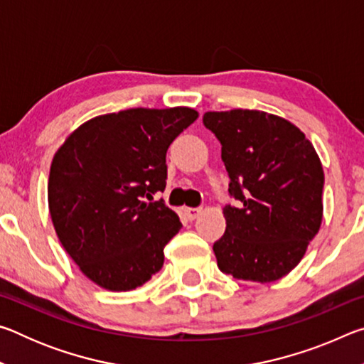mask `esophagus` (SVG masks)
I'll use <instances>...</instances> for the list:
<instances>
[{"instance_id": "obj_1", "label": "esophagus", "mask_w": 364, "mask_h": 364, "mask_svg": "<svg viewBox=\"0 0 364 364\" xmlns=\"http://www.w3.org/2000/svg\"><path fill=\"white\" fill-rule=\"evenodd\" d=\"M200 212H202L200 208H193V207L184 208V215H186L188 220H196L200 215Z\"/></svg>"}]
</instances>
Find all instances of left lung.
<instances>
[{
  "label": "left lung",
  "mask_w": 364,
  "mask_h": 364,
  "mask_svg": "<svg viewBox=\"0 0 364 364\" xmlns=\"http://www.w3.org/2000/svg\"><path fill=\"white\" fill-rule=\"evenodd\" d=\"M221 144L230 188L226 231L213 244L218 268L232 278L273 282L297 267L323 220L324 173L297 127L262 110L202 117Z\"/></svg>",
  "instance_id": "1"
}]
</instances>
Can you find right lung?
I'll list each match as a JSON object with an SVG mask.
<instances>
[{
  "label": "right lung",
  "instance_id": "1",
  "mask_svg": "<svg viewBox=\"0 0 364 364\" xmlns=\"http://www.w3.org/2000/svg\"><path fill=\"white\" fill-rule=\"evenodd\" d=\"M197 117L189 107L120 110L85 122L58 149L49 213L67 254L97 286L133 291L162 268L181 223L152 199L167 184L168 146Z\"/></svg>",
  "mask_w": 364,
  "mask_h": 364
}]
</instances>
